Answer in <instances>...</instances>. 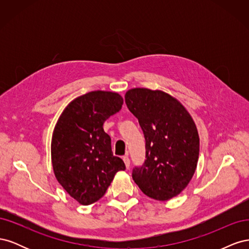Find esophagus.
<instances>
[{"label":"esophagus","instance_id":"34e87169","mask_svg":"<svg viewBox=\"0 0 249 249\" xmlns=\"http://www.w3.org/2000/svg\"><path fill=\"white\" fill-rule=\"evenodd\" d=\"M123 160H124V162L125 167L129 168V166H130V159H129V157H127V155L123 157Z\"/></svg>","mask_w":249,"mask_h":249}]
</instances>
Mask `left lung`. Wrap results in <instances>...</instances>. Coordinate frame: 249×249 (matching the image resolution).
<instances>
[{"instance_id": "left-lung-1", "label": "left lung", "mask_w": 249, "mask_h": 249, "mask_svg": "<svg viewBox=\"0 0 249 249\" xmlns=\"http://www.w3.org/2000/svg\"><path fill=\"white\" fill-rule=\"evenodd\" d=\"M124 100L145 139V161L133 168V179L154 199L177 196L190 182L198 161L199 138L192 117L160 90L134 88Z\"/></svg>"}]
</instances>
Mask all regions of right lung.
<instances>
[{
  "mask_svg": "<svg viewBox=\"0 0 249 249\" xmlns=\"http://www.w3.org/2000/svg\"><path fill=\"white\" fill-rule=\"evenodd\" d=\"M116 92L91 91L65 108L53 133L52 164L59 184L81 205H91L106 193L125 165L111 149L103 124L122 109Z\"/></svg>",
  "mask_w": 249,
  "mask_h": 249,
  "instance_id": "obj_1",
  "label": "right lung"
}]
</instances>
